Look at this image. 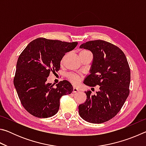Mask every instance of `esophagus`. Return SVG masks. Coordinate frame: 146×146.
<instances>
[{
	"label": "esophagus",
	"mask_w": 146,
	"mask_h": 146,
	"mask_svg": "<svg viewBox=\"0 0 146 146\" xmlns=\"http://www.w3.org/2000/svg\"><path fill=\"white\" fill-rule=\"evenodd\" d=\"M78 89L76 88H73V93H78Z\"/></svg>",
	"instance_id": "esophagus-1"
}]
</instances>
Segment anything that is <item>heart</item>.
I'll use <instances>...</instances> for the list:
<instances>
[{
	"mask_svg": "<svg viewBox=\"0 0 146 146\" xmlns=\"http://www.w3.org/2000/svg\"><path fill=\"white\" fill-rule=\"evenodd\" d=\"M86 51H87L84 50V51H81V52H86ZM65 58H66V56L62 58V62H64V60H65ZM68 80H70V82L74 85H77L80 81V76L77 75H76V74H74V73L69 74V75H68Z\"/></svg>",
	"mask_w": 146,
	"mask_h": 146,
	"instance_id": "heart-1",
	"label": "heart"
}]
</instances>
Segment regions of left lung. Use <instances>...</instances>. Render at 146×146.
<instances>
[{"label": "left lung", "mask_w": 146, "mask_h": 146, "mask_svg": "<svg viewBox=\"0 0 146 146\" xmlns=\"http://www.w3.org/2000/svg\"><path fill=\"white\" fill-rule=\"evenodd\" d=\"M80 48L93 54L91 74L84 84L99 86L100 90L94 95L86 91L88 98L78 106L79 115L90 123L107 122L117 115L129 96L131 72L127 58L118 47L102 40L86 42Z\"/></svg>", "instance_id": "left-lung-1"}]
</instances>
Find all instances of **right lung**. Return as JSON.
<instances>
[{
	"instance_id": "right-lung-1",
	"label": "right lung",
	"mask_w": 146,
	"mask_h": 146,
	"mask_svg": "<svg viewBox=\"0 0 146 146\" xmlns=\"http://www.w3.org/2000/svg\"><path fill=\"white\" fill-rule=\"evenodd\" d=\"M77 44V42L38 38L31 41L19 55L13 83L22 105L34 117L55 115L60 98L72 93V86L68 81H60L54 88L47 82V77L51 71L60 70L62 58Z\"/></svg>"
}]
</instances>
